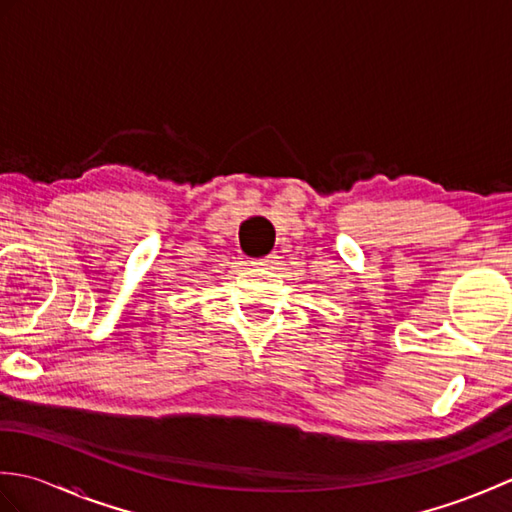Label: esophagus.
Wrapping results in <instances>:
<instances>
[{
    "instance_id": "1",
    "label": "esophagus",
    "mask_w": 512,
    "mask_h": 512,
    "mask_svg": "<svg viewBox=\"0 0 512 512\" xmlns=\"http://www.w3.org/2000/svg\"><path fill=\"white\" fill-rule=\"evenodd\" d=\"M257 266H273L275 264V257H264V259H257V262H253Z\"/></svg>"
}]
</instances>
